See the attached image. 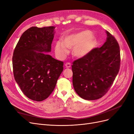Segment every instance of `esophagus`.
Listing matches in <instances>:
<instances>
[{"mask_svg":"<svg viewBox=\"0 0 134 134\" xmlns=\"http://www.w3.org/2000/svg\"><path fill=\"white\" fill-rule=\"evenodd\" d=\"M65 66H66V68H69V67H71V63H69V62H67L65 64Z\"/></svg>","mask_w":134,"mask_h":134,"instance_id":"34e87169","label":"esophagus"}]
</instances>
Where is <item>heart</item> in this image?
<instances>
[{
  "label": "heart",
  "instance_id": "obj_1",
  "mask_svg": "<svg viewBox=\"0 0 134 134\" xmlns=\"http://www.w3.org/2000/svg\"><path fill=\"white\" fill-rule=\"evenodd\" d=\"M96 38L90 31H83L72 34L65 38V42L59 40L55 44L56 55L64 57L69 52V48L73 49V54L79 58L84 57L93 49Z\"/></svg>",
  "mask_w": 134,
  "mask_h": 134
}]
</instances>
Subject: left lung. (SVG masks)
I'll return each instance as SVG.
<instances>
[{"label":"left lung","mask_w":134,"mask_h":134,"mask_svg":"<svg viewBox=\"0 0 134 134\" xmlns=\"http://www.w3.org/2000/svg\"><path fill=\"white\" fill-rule=\"evenodd\" d=\"M106 32V41L101 48L93 49L72 65L74 89L86 100H97L105 95L119 71V45L111 34Z\"/></svg>","instance_id":"1"}]
</instances>
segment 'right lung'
<instances>
[{"instance_id": "obj_1", "label": "right lung", "mask_w": 134, "mask_h": 134, "mask_svg": "<svg viewBox=\"0 0 134 134\" xmlns=\"http://www.w3.org/2000/svg\"><path fill=\"white\" fill-rule=\"evenodd\" d=\"M55 27H32L22 34L15 48L13 67L15 79L29 98L42 101L54 90L63 62L45 54L51 49Z\"/></svg>"}]
</instances>
